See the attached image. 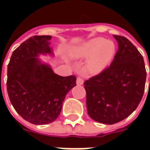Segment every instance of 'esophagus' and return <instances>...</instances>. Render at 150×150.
<instances>
[{"label":"esophagus","instance_id":"1","mask_svg":"<svg viewBox=\"0 0 150 150\" xmlns=\"http://www.w3.org/2000/svg\"><path fill=\"white\" fill-rule=\"evenodd\" d=\"M83 82H84V80H83V79H82V77L77 78V80H76V83H77V85L81 86V85L83 84Z\"/></svg>","mask_w":150,"mask_h":150}]
</instances>
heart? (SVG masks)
Wrapping results in <instances>:
<instances>
[{"mask_svg":"<svg viewBox=\"0 0 150 150\" xmlns=\"http://www.w3.org/2000/svg\"><path fill=\"white\" fill-rule=\"evenodd\" d=\"M115 52V46L111 41L103 38H95L87 41L78 49L75 55L89 57L86 67L90 72L97 73L103 71L111 61Z\"/></svg>","mask_w":150,"mask_h":150,"instance_id":"1","label":"heart"}]
</instances>
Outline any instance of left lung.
Segmentation results:
<instances>
[{
    "mask_svg": "<svg viewBox=\"0 0 150 150\" xmlns=\"http://www.w3.org/2000/svg\"><path fill=\"white\" fill-rule=\"evenodd\" d=\"M114 36L118 49L111 64L84 82L88 114L107 125L122 121L137 108L146 79L144 60L137 48L125 37Z\"/></svg>",
    "mask_w": 150,
    "mask_h": 150,
    "instance_id": "8db88e82",
    "label": "left lung"
}]
</instances>
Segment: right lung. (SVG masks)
I'll list each match as a JSON object with an SVG mask.
<instances>
[{
    "instance_id": "right-lung-1",
    "label": "right lung",
    "mask_w": 150,
    "mask_h": 150,
    "mask_svg": "<svg viewBox=\"0 0 150 150\" xmlns=\"http://www.w3.org/2000/svg\"><path fill=\"white\" fill-rule=\"evenodd\" d=\"M50 36H34L12 53L8 64L7 90L18 114L33 125L54 121L66 95L76 86V76L57 75L40 63L39 54L51 53Z\"/></svg>"
}]
</instances>
